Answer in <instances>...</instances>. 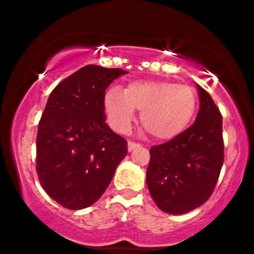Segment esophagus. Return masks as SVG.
Segmentation results:
<instances>
[{"instance_id":"esophagus-1","label":"esophagus","mask_w":254,"mask_h":254,"mask_svg":"<svg viewBox=\"0 0 254 254\" xmlns=\"http://www.w3.org/2000/svg\"><path fill=\"white\" fill-rule=\"evenodd\" d=\"M138 147H141V144L139 143H135V142H127V150L129 151H132V150H135L136 148H138Z\"/></svg>"}]
</instances>
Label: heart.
I'll list each match as a JSON object with an SVG mask.
<instances>
[{"label":"heart","instance_id":"b5f03b06","mask_svg":"<svg viewBox=\"0 0 254 254\" xmlns=\"http://www.w3.org/2000/svg\"><path fill=\"white\" fill-rule=\"evenodd\" d=\"M104 107L117 131L129 129L135 110L141 111L143 129L156 139H171L183 132L193 117L196 94L189 86L168 81H132L106 92Z\"/></svg>","mask_w":254,"mask_h":254}]
</instances>
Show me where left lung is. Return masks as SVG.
<instances>
[{
    "instance_id": "left-lung-1",
    "label": "left lung",
    "mask_w": 254,
    "mask_h": 254,
    "mask_svg": "<svg viewBox=\"0 0 254 254\" xmlns=\"http://www.w3.org/2000/svg\"><path fill=\"white\" fill-rule=\"evenodd\" d=\"M199 111L188 130L149 150L147 185L159 209L186 214L211 196L223 165L222 116L210 94L196 84Z\"/></svg>"
}]
</instances>
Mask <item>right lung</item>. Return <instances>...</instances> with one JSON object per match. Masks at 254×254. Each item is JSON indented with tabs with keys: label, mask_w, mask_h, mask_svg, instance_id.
Here are the masks:
<instances>
[{
	"label": "right lung",
	"mask_w": 254,
	"mask_h": 254,
	"mask_svg": "<svg viewBox=\"0 0 254 254\" xmlns=\"http://www.w3.org/2000/svg\"><path fill=\"white\" fill-rule=\"evenodd\" d=\"M123 69L88 65L58 83L48 99L37 135V173L52 199L70 210L103 196L127 143L106 123L105 90Z\"/></svg>",
	"instance_id": "1"
}]
</instances>
